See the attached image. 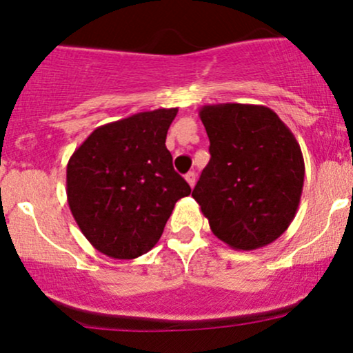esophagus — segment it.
I'll return each mask as SVG.
<instances>
[{
  "instance_id": "34e87169",
  "label": "esophagus",
  "mask_w": 353,
  "mask_h": 353,
  "mask_svg": "<svg viewBox=\"0 0 353 353\" xmlns=\"http://www.w3.org/2000/svg\"><path fill=\"white\" fill-rule=\"evenodd\" d=\"M185 181H188V184L190 185V188H194V185H196V172L185 174Z\"/></svg>"
}]
</instances>
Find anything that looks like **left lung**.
I'll return each instance as SVG.
<instances>
[{"label":"left lung","mask_w":353,"mask_h":353,"mask_svg":"<svg viewBox=\"0 0 353 353\" xmlns=\"http://www.w3.org/2000/svg\"><path fill=\"white\" fill-rule=\"evenodd\" d=\"M210 161L192 197L214 236L254 250L285 232L301 204L305 165L297 139L270 108L205 104Z\"/></svg>","instance_id":"obj_1"}]
</instances>
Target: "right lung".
I'll use <instances>...</instances> for the list:
<instances>
[{
	"label": "right lung",
	"mask_w": 353,
	"mask_h": 353,
	"mask_svg": "<svg viewBox=\"0 0 353 353\" xmlns=\"http://www.w3.org/2000/svg\"><path fill=\"white\" fill-rule=\"evenodd\" d=\"M176 114L163 108L99 125L70 157L68 204L101 254L128 261L149 252L176 202L190 194L165 148Z\"/></svg>",
	"instance_id": "add662e5"
}]
</instances>
